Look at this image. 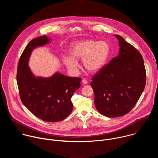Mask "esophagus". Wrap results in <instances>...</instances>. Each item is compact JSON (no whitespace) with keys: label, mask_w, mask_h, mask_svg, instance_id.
<instances>
[{"label":"esophagus","mask_w":158,"mask_h":158,"mask_svg":"<svg viewBox=\"0 0 158 158\" xmlns=\"http://www.w3.org/2000/svg\"><path fill=\"white\" fill-rule=\"evenodd\" d=\"M82 82L84 84H87V81L85 79H83L82 80Z\"/></svg>","instance_id":"34e87169"}]
</instances>
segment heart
<instances>
[{"label": "heart", "instance_id": "obj_1", "mask_svg": "<svg viewBox=\"0 0 158 158\" xmlns=\"http://www.w3.org/2000/svg\"><path fill=\"white\" fill-rule=\"evenodd\" d=\"M71 56H64L63 61L71 71H77L79 64L76 59L83 58L85 68L90 72H97L106 64L110 54V47L105 41L86 40L71 45Z\"/></svg>", "mask_w": 158, "mask_h": 158}]
</instances>
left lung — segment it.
<instances>
[{"instance_id": "1", "label": "left lung", "mask_w": 158, "mask_h": 158, "mask_svg": "<svg viewBox=\"0 0 158 158\" xmlns=\"http://www.w3.org/2000/svg\"><path fill=\"white\" fill-rule=\"evenodd\" d=\"M119 53L92 77L94 104L106 117L124 116L138 101L146 85L143 58L133 46L119 35Z\"/></svg>"}]
</instances>
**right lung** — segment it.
I'll return each mask as SVG.
<instances>
[{"mask_svg": "<svg viewBox=\"0 0 158 158\" xmlns=\"http://www.w3.org/2000/svg\"><path fill=\"white\" fill-rule=\"evenodd\" d=\"M43 35L32 39L19 59L17 82L22 102L32 113L44 121L64 120L73 110L71 97L81 86V77L56 73L49 78L35 77L28 66L32 51L49 42Z\"/></svg>", "mask_w": 158, "mask_h": 158, "instance_id": "obj_1", "label": "right lung"}]
</instances>
